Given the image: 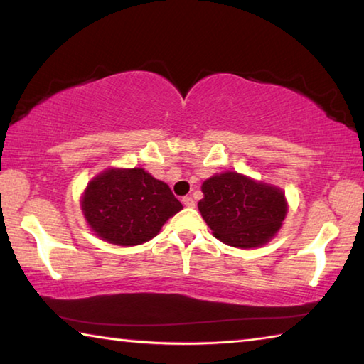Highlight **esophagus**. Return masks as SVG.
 <instances>
[{
	"label": "esophagus",
	"mask_w": 364,
	"mask_h": 364,
	"mask_svg": "<svg viewBox=\"0 0 364 364\" xmlns=\"http://www.w3.org/2000/svg\"><path fill=\"white\" fill-rule=\"evenodd\" d=\"M183 204H184V207L193 208V207L196 205V202H194L193 197H191V196H186V197H183Z\"/></svg>",
	"instance_id": "34e87169"
}]
</instances>
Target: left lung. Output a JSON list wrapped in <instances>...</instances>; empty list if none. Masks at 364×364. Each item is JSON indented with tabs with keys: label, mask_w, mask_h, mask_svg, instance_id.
<instances>
[{
	"label": "left lung",
	"mask_w": 364,
	"mask_h": 364,
	"mask_svg": "<svg viewBox=\"0 0 364 364\" xmlns=\"http://www.w3.org/2000/svg\"><path fill=\"white\" fill-rule=\"evenodd\" d=\"M200 189L202 218L215 237L232 247H262L278 234L287 215L284 191L237 171L215 173Z\"/></svg>",
	"instance_id": "obj_1"
}]
</instances>
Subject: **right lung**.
I'll use <instances>...</instances> for the list:
<instances>
[{"mask_svg": "<svg viewBox=\"0 0 364 364\" xmlns=\"http://www.w3.org/2000/svg\"><path fill=\"white\" fill-rule=\"evenodd\" d=\"M80 207L97 237L122 247L151 241L183 208L167 183L138 167L101 171L85 188Z\"/></svg>", "mask_w": 364, "mask_h": 364, "instance_id": "1", "label": "right lung"}]
</instances>
